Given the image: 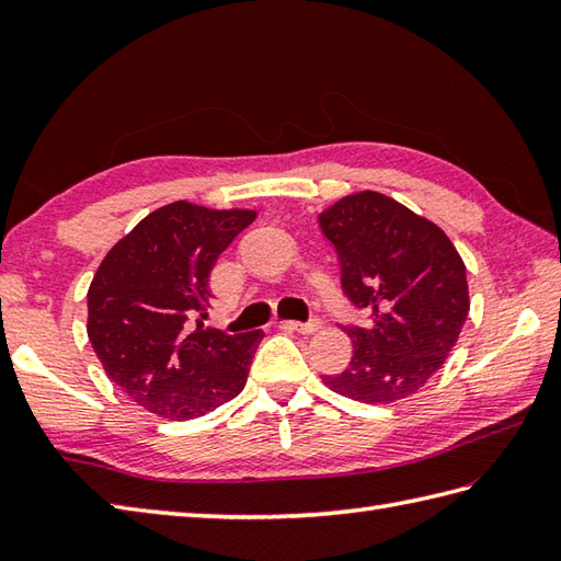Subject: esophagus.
<instances>
[{
    "label": "esophagus",
    "instance_id": "1",
    "mask_svg": "<svg viewBox=\"0 0 561 561\" xmlns=\"http://www.w3.org/2000/svg\"><path fill=\"white\" fill-rule=\"evenodd\" d=\"M282 328L284 330H294V332H301V335H313L320 328H323V320L313 318L308 320V323H296V320H282Z\"/></svg>",
    "mask_w": 561,
    "mask_h": 561
}]
</instances>
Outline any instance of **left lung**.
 Wrapping results in <instances>:
<instances>
[{
  "label": "left lung",
  "instance_id": "obj_1",
  "mask_svg": "<svg viewBox=\"0 0 561 561\" xmlns=\"http://www.w3.org/2000/svg\"><path fill=\"white\" fill-rule=\"evenodd\" d=\"M342 267V291L368 313L350 325V366L325 383L352 400L412 396L444 366L470 311L465 265L436 224L380 193L342 197L318 217Z\"/></svg>",
  "mask_w": 561,
  "mask_h": 561
}]
</instances>
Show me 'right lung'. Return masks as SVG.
Masks as SVG:
<instances>
[{"label":"right lung","mask_w":561,"mask_h":561,"mask_svg":"<svg viewBox=\"0 0 561 561\" xmlns=\"http://www.w3.org/2000/svg\"><path fill=\"white\" fill-rule=\"evenodd\" d=\"M255 211L173 202L103 257L89 287V340L105 374L141 408L193 420L243 390L262 330L205 328L209 274Z\"/></svg>","instance_id":"obj_1"}]
</instances>
